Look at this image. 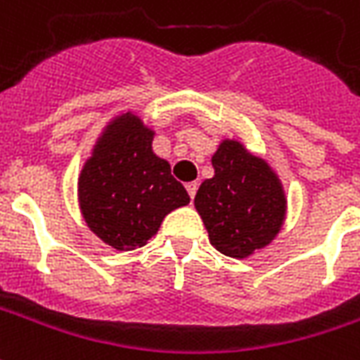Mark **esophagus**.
<instances>
[{"instance_id":"34e87169","label":"esophagus","mask_w":360,"mask_h":360,"mask_svg":"<svg viewBox=\"0 0 360 360\" xmlns=\"http://www.w3.org/2000/svg\"><path fill=\"white\" fill-rule=\"evenodd\" d=\"M196 191H198V183H196V181H193V183H187V193L191 198H194V196H196Z\"/></svg>"}]
</instances>
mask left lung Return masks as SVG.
<instances>
[{"instance_id": "8db88e82", "label": "left lung", "mask_w": 360, "mask_h": 360, "mask_svg": "<svg viewBox=\"0 0 360 360\" xmlns=\"http://www.w3.org/2000/svg\"><path fill=\"white\" fill-rule=\"evenodd\" d=\"M212 166L214 177L200 185L194 207L215 250L246 259L282 231L288 207L282 181L267 160L238 139H221Z\"/></svg>"}]
</instances>
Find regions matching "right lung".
<instances>
[{"label": "right lung", "instance_id": "right-lung-1", "mask_svg": "<svg viewBox=\"0 0 360 360\" xmlns=\"http://www.w3.org/2000/svg\"><path fill=\"white\" fill-rule=\"evenodd\" d=\"M154 135L137 112L114 116L78 175V206L87 227L118 252L148 244L164 217L191 202L169 162L154 154Z\"/></svg>", "mask_w": 360, "mask_h": 360}]
</instances>
